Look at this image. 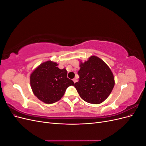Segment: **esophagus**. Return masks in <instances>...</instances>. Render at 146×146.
<instances>
[{
    "label": "esophagus",
    "instance_id": "obj_1",
    "mask_svg": "<svg viewBox=\"0 0 146 146\" xmlns=\"http://www.w3.org/2000/svg\"><path fill=\"white\" fill-rule=\"evenodd\" d=\"M73 81H74V83H76V82H77V79H76V78H74V79H73Z\"/></svg>",
    "mask_w": 146,
    "mask_h": 146
}]
</instances>
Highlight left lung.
Segmentation results:
<instances>
[{
	"label": "left lung",
	"mask_w": 146,
	"mask_h": 146,
	"mask_svg": "<svg viewBox=\"0 0 146 146\" xmlns=\"http://www.w3.org/2000/svg\"><path fill=\"white\" fill-rule=\"evenodd\" d=\"M79 81L75 83L80 98L88 103L99 104L107 99L114 86L111 69L104 61L91 56L85 63L80 62Z\"/></svg>",
	"instance_id": "left-lung-1"
}]
</instances>
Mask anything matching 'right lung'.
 I'll return each instance as SVG.
<instances>
[{
    "instance_id": "right-lung-1",
    "label": "right lung",
    "mask_w": 146,
    "mask_h": 146,
    "mask_svg": "<svg viewBox=\"0 0 146 146\" xmlns=\"http://www.w3.org/2000/svg\"><path fill=\"white\" fill-rule=\"evenodd\" d=\"M57 66L55 62L46 61L30 75V85L33 94L46 104L60 100L68 87L74 85V82L67 78L66 69H60Z\"/></svg>"
}]
</instances>
